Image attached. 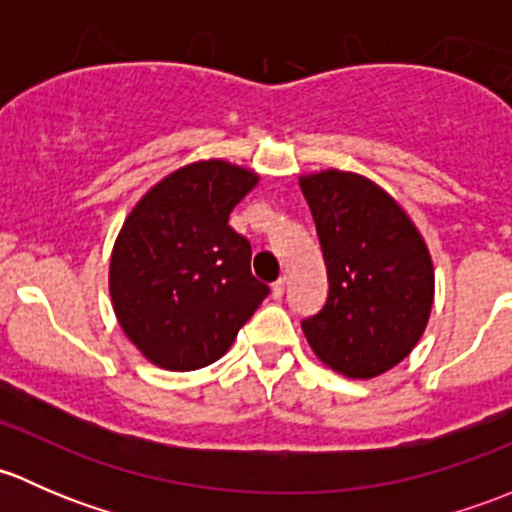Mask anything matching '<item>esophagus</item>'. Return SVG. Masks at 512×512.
<instances>
[{"mask_svg": "<svg viewBox=\"0 0 512 512\" xmlns=\"http://www.w3.org/2000/svg\"><path fill=\"white\" fill-rule=\"evenodd\" d=\"M285 285H287L285 277H282V280H277L275 285H272V297H275V299H282V294H285Z\"/></svg>", "mask_w": 512, "mask_h": 512, "instance_id": "34e87169", "label": "esophagus"}]
</instances>
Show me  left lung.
Here are the masks:
<instances>
[{
  "mask_svg": "<svg viewBox=\"0 0 512 512\" xmlns=\"http://www.w3.org/2000/svg\"><path fill=\"white\" fill-rule=\"evenodd\" d=\"M327 262L322 312L304 319L312 352L349 379H374L411 354L433 307V262L406 210L347 170L299 175Z\"/></svg>",
  "mask_w": 512,
  "mask_h": 512,
  "instance_id": "obj_1",
  "label": "left lung"
}]
</instances>
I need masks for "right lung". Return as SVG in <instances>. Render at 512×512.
Masks as SVG:
<instances>
[{"label": "right lung", "mask_w": 512, "mask_h": 512, "mask_svg": "<svg viewBox=\"0 0 512 512\" xmlns=\"http://www.w3.org/2000/svg\"><path fill=\"white\" fill-rule=\"evenodd\" d=\"M257 183L242 165L195 160L158 180L118 232L108 265L113 312L160 369L218 361L270 294L250 272V242L227 225Z\"/></svg>", "instance_id": "1"}]
</instances>
